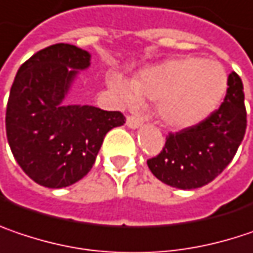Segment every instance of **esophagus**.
I'll list each match as a JSON object with an SVG mask.
<instances>
[{
    "label": "esophagus",
    "instance_id": "esophagus-1",
    "mask_svg": "<svg viewBox=\"0 0 253 253\" xmlns=\"http://www.w3.org/2000/svg\"><path fill=\"white\" fill-rule=\"evenodd\" d=\"M126 125L130 128H137V127L142 125V119L139 117V116H127V120H126Z\"/></svg>",
    "mask_w": 253,
    "mask_h": 253
}]
</instances>
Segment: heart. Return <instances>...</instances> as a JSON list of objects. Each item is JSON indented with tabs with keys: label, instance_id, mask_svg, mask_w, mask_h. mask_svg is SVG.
Wrapping results in <instances>:
<instances>
[{
	"label": "heart",
	"instance_id": "1",
	"mask_svg": "<svg viewBox=\"0 0 253 253\" xmlns=\"http://www.w3.org/2000/svg\"><path fill=\"white\" fill-rule=\"evenodd\" d=\"M111 88L128 104L156 101L159 119L182 130L207 120L227 91V72L217 60L184 56L140 69L130 81L111 80Z\"/></svg>",
	"mask_w": 253,
	"mask_h": 253
}]
</instances>
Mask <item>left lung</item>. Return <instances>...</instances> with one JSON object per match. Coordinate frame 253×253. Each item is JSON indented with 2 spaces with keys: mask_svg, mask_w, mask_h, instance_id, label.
I'll return each mask as SVG.
<instances>
[{
  "mask_svg": "<svg viewBox=\"0 0 253 253\" xmlns=\"http://www.w3.org/2000/svg\"><path fill=\"white\" fill-rule=\"evenodd\" d=\"M224 101L203 123L168 133L162 150L148 159L152 173L162 182L194 190L211 182L230 164L246 131L243 84L229 75Z\"/></svg>",
  "mask_w": 253,
  "mask_h": 253,
  "instance_id": "obj_1",
  "label": "left lung"
}]
</instances>
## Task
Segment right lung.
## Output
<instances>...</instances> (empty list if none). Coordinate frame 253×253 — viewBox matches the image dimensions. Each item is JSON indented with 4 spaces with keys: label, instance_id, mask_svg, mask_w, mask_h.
Segmentation results:
<instances>
[{
    "label": "right lung",
    "instance_id": "add662e5",
    "mask_svg": "<svg viewBox=\"0 0 253 253\" xmlns=\"http://www.w3.org/2000/svg\"><path fill=\"white\" fill-rule=\"evenodd\" d=\"M89 53L56 43L39 50L18 69L12 82L5 130L12 155L39 185L62 188L92 168L104 136L122 126L120 111L92 105H66L63 98Z\"/></svg>",
    "mask_w": 253,
    "mask_h": 253
}]
</instances>
